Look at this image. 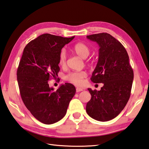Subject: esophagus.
<instances>
[{
    "instance_id": "obj_1",
    "label": "esophagus",
    "mask_w": 149,
    "mask_h": 149,
    "mask_svg": "<svg viewBox=\"0 0 149 149\" xmlns=\"http://www.w3.org/2000/svg\"><path fill=\"white\" fill-rule=\"evenodd\" d=\"M81 91H83V88H79V87H77L76 88V92L77 93H79V92Z\"/></svg>"
}]
</instances>
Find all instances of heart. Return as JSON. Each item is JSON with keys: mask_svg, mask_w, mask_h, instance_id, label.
Masks as SVG:
<instances>
[{"mask_svg": "<svg viewBox=\"0 0 149 149\" xmlns=\"http://www.w3.org/2000/svg\"><path fill=\"white\" fill-rule=\"evenodd\" d=\"M73 51L81 58H86L90 54V49L86 44L82 42H78L73 47ZM66 55L64 50L61 51L58 56V64L61 66L66 65ZM86 77L85 72H72L66 75V79L75 85H81L83 82L84 78Z\"/></svg>", "mask_w": 149, "mask_h": 149, "instance_id": "b5f03b06", "label": "heart"}]
</instances>
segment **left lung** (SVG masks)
I'll return each instance as SVG.
<instances>
[{
	"label": "left lung",
	"mask_w": 149,
	"mask_h": 149,
	"mask_svg": "<svg viewBox=\"0 0 149 149\" xmlns=\"http://www.w3.org/2000/svg\"><path fill=\"white\" fill-rule=\"evenodd\" d=\"M86 38L100 47L98 63L91 79L104 86L100 91L88 88L91 99L86 104V111L96 120L108 121L119 115L126 106L130 96L134 72L126 49L111 35L104 32Z\"/></svg>",
	"instance_id": "1"
}]
</instances>
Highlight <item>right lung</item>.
I'll return each instance as SVG.
<instances>
[{
	"instance_id": "add662e5",
	"label": "right lung",
	"mask_w": 149,
	"mask_h": 149,
	"mask_svg": "<svg viewBox=\"0 0 149 149\" xmlns=\"http://www.w3.org/2000/svg\"><path fill=\"white\" fill-rule=\"evenodd\" d=\"M74 37L44 34L30 42L23 50L17 72L21 97L31 114L44 124L61 120L75 94L71 83L61 85L56 91L48 84L51 77L58 76L61 49Z\"/></svg>"
}]
</instances>
